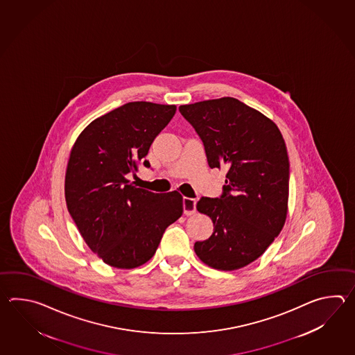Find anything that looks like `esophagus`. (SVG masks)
<instances>
[{
    "instance_id": "1",
    "label": "esophagus",
    "mask_w": 355,
    "mask_h": 355,
    "mask_svg": "<svg viewBox=\"0 0 355 355\" xmlns=\"http://www.w3.org/2000/svg\"><path fill=\"white\" fill-rule=\"evenodd\" d=\"M182 207H184V213L187 216H191L194 214L196 211V200L191 199V198H184L182 199Z\"/></svg>"
}]
</instances>
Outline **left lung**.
Here are the masks:
<instances>
[{"mask_svg": "<svg viewBox=\"0 0 355 355\" xmlns=\"http://www.w3.org/2000/svg\"><path fill=\"white\" fill-rule=\"evenodd\" d=\"M203 141L208 165L225 167L220 198H205L196 209L209 216L213 234L196 241L204 264L237 270L261 257L286 223L289 196L287 147L277 124L234 98L179 106Z\"/></svg>", "mask_w": 355, "mask_h": 355, "instance_id": "left-lung-1", "label": "left lung"}]
</instances>
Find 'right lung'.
I'll list each match as a JSON object with an SVG mask.
<instances>
[{"label": "right lung", "mask_w": 355, "mask_h": 355, "mask_svg": "<svg viewBox=\"0 0 355 355\" xmlns=\"http://www.w3.org/2000/svg\"><path fill=\"white\" fill-rule=\"evenodd\" d=\"M176 105L133 101L91 121L69 153L64 196L68 211L92 252L113 268L135 269L151 259L167 227L182 214L176 190L137 188L127 174L146 161L152 142Z\"/></svg>", "instance_id": "right-lung-1"}]
</instances>
